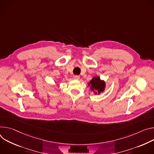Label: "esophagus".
Returning <instances> with one entry per match:
<instances>
[{
    "instance_id": "obj_1",
    "label": "esophagus",
    "mask_w": 154,
    "mask_h": 154,
    "mask_svg": "<svg viewBox=\"0 0 154 154\" xmlns=\"http://www.w3.org/2000/svg\"><path fill=\"white\" fill-rule=\"evenodd\" d=\"M73 78H74L75 79H76V80H79V78H80V77H79V76H78V75H75V76H73Z\"/></svg>"
}]
</instances>
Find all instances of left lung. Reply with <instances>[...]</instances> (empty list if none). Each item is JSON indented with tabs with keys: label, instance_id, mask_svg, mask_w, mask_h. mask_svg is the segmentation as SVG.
I'll use <instances>...</instances> for the list:
<instances>
[{
	"label": "left lung",
	"instance_id": "8db88e82",
	"mask_svg": "<svg viewBox=\"0 0 154 154\" xmlns=\"http://www.w3.org/2000/svg\"><path fill=\"white\" fill-rule=\"evenodd\" d=\"M88 86L94 94L100 95L105 90L106 82L104 80H101L99 76H95L88 82Z\"/></svg>",
	"mask_w": 154,
	"mask_h": 154
}]
</instances>
